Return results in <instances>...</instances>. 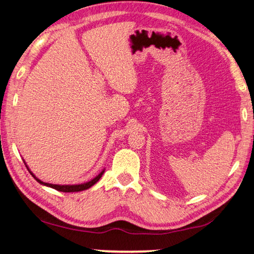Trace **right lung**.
I'll list each match as a JSON object with an SVG mask.
<instances>
[{"label": "right lung", "mask_w": 254, "mask_h": 254, "mask_svg": "<svg viewBox=\"0 0 254 254\" xmlns=\"http://www.w3.org/2000/svg\"><path fill=\"white\" fill-rule=\"evenodd\" d=\"M29 172H30V171H29ZM104 172H105V171H102V172H100V173L96 176L95 179H93L92 181L87 182V183H84V184H80V185H54V184H50V183H44V182H42V181H40L39 179L35 178V176H34L31 172H30V174L33 176V178H34L35 180H37V181L40 183V184L54 188V190H58V191H63V192H74V191L85 190H87V188L92 187L94 184H95V183H97V182L99 181L100 178H102V175L104 174Z\"/></svg>", "instance_id": "right-lung-1"}]
</instances>
